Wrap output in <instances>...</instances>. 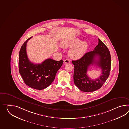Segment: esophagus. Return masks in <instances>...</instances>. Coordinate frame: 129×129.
Masks as SVG:
<instances>
[{
  "label": "esophagus",
  "mask_w": 129,
  "mask_h": 129,
  "mask_svg": "<svg viewBox=\"0 0 129 129\" xmlns=\"http://www.w3.org/2000/svg\"><path fill=\"white\" fill-rule=\"evenodd\" d=\"M64 62L65 64H69L70 63V61H69V60H68V59H66V60H64Z\"/></svg>",
  "instance_id": "1"
}]
</instances>
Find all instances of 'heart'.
I'll return each mask as SVG.
<instances>
[{"label":"heart","instance_id":"heart-1","mask_svg":"<svg viewBox=\"0 0 129 129\" xmlns=\"http://www.w3.org/2000/svg\"><path fill=\"white\" fill-rule=\"evenodd\" d=\"M80 41V40L78 38L67 40L61 42L60 46L64 48L74 46L69 51V55L73 59H78L85 54L88 47L87 42Z\"/></svg>","mask_w":129,"mask_h":129}]
</instances>
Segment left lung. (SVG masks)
Returning a JSON list of instances; mask_svg holds the SVG:
<instances>
[{"label":"left lung","mask_w":129,"mask_h":129,"mask_svg":"<svg viewBox=\"0 0 129 129\" xmlns=\"http://www.w3.org/2000/svg\"><path fill=\"white\" fill-rule=\"evenodd\" d=\"M74 65V82L80 90L91 92L100 88L110 75L111 68L110 53L106 46L98 39L94 49L85 53L82 58L72 60ZM95 64L102 70V75L96 79H92L87 75L89 66Z\"/></svg>","instance_id":"left-lung-1"}]
</instances>
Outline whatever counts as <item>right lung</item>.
<instances>
[{
  "label": "right lung",
  "mask_w": 129,
  "mask_h": 129,
  "mask_svg": "<svg viewBox=\"0 0 129 129\" xmlns=\"http://www.w3.org/2000/svg\"><path fill=\"white\" fill-rule=\"evenodd\" d=\"M31 38L24 43L19 51V72L25 84L35 89L42 90L53 82L63 60L47 59L41 64L32 63L28 59L26 50L27 42Z\"/></svg>",
  "instance_id": "obj_1"
}]
</instances>
